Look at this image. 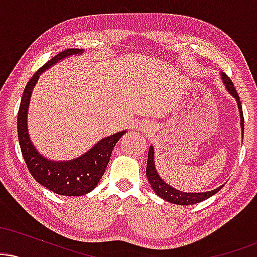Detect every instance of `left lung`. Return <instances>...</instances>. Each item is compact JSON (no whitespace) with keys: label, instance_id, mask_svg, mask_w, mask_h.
<instances>
[{"label":"left lung","instance_id":"1","mask_svg":"<svg viewBox=\"0 0 257 257\" xmlns=\"http://www.w3.org/2000/svg\"><path fill=\"white\" fill-rule=\"evenodd\" d=\"M222 79L223 83L226 84L227 90L234 96L235 100H237L238 104V108H239V113H240V125H241V131L244 133V116H243V110H241V104L239 100V95H238L237 90H235L234 84L233 82L229 79L228 76L226 73H222ZM153 147L151 146L149 149V156H147V166H146V176L147 180H149L150 185L153 188L157 196L163 198L167 202L173 203V204H178V205H192V204H197V203L203 202V200L208 199L209 197L214 196L215 193H217L221 188L223 187L220 186L219 188H215L213 191H208V192H203V193H186V192H181V191L175 190V188L170 187L169 185L166 184L163 180L161 179V176L158 175L157 170H156L155 167V162H153Z\"/></svg>","mask_w":257,"mask_h":257}]
</instances>
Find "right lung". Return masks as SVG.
<instances>
[{
	"label": "right lung",
	"instance_id": "obj_1",
	"mask_svg": "<svg viewBox=\"0 0 257 257\" xmlns=\"http://www.w3.org/2000/svg\"><path fill=\"white\" fill-rule=\"evenodd\" d=\"M82 52H83L82 49L77 48L66 49L44 64L26 84L18 112V138L29 172L38 184L61 196H83L90 192L104 175L114 145L125 133L119 132L102 139L83 156L69 162L48 161L42 157L31 144L26 118H28V108L32 89L38 77L44 70L51 67L57 61L71 54H79Z\"/></svg>",
	"mask_w": 257,
	"mask_h": 257
}]
</instances>
